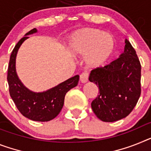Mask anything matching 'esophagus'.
<instances>
[{
    "label": "esophagus",
    "mask_w": 151,
    "mask_h": 151,
    "mask_svg": "<svg viewBox=\"0 0 151 151\" xmlns=\"http://www.w3.org/2000/svg\"><path fill=\"white\" fill-rule=\"evenodd\" d=\"M80 81L81 83H87L88 81V73L84 72V73H82L81 75H80Z\"/></svg>",
    "instance_id": "1"
}]
</instances>
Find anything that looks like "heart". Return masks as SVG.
I'll return each instance as SVG.
<instances>
[{"label":"heart","mask_w":151,"mask_h":151,"mask_svg":"<svg viewBox=\"0 0 151 151\" xmlns=\"http://www.w3.org/2000/svg\"><path fill=\"white\" fill-rule=\"evenodd\" d=\"M70 51L74 55L87 54L85 62L90 68H97L106 64L114 53V37L106 31L96 28L79 30L71 37Z\"/></svg>","instance_id":"heart-1"}]
</instances>
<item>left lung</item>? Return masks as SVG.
<instances>
[{"mask_svg": "<svg viewBox=\"0 0 151 151\" xmlns=\"http://www.w3.org/2000/svg\"><path fill=\"white\" fill-rule=\"evenodd\" d=\"M125 44L120 58L90 73V81L99 87V95L92 101L91 107L104 122H114L128 116L141 93L140 60L128 40H125Z\"/></svg>", "mask_w": 151, "mask_h": 151, "instance_id": "8db88e82", "label": "left lung"}]
</instances>
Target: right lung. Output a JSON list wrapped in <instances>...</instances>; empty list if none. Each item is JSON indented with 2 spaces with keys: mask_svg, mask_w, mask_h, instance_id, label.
Instances as JSON below:
<instances>
[{
  "mask_svg": "<svg viewBox=\"0 0 151 151\" xmlns=\"http://www.w3.org/2000/svg\"><path fill=\"white\" fill-rule=\"evenodd\" d=\"M37 31L36 28L30 30L16 44L10 58L7 78L10 95L21 114L32 121L45 122L53 120L59 114L64 106L66 93L78 85L79 75L69 78L44 92H33L24 86L16 72V57L22 43L28 38L27 35Z\"/></svg>",
  "mask_w": 151,
  "mask_h": 151,
  "instance_id": "1",
  "label": "right lung"
}]
</instances>
